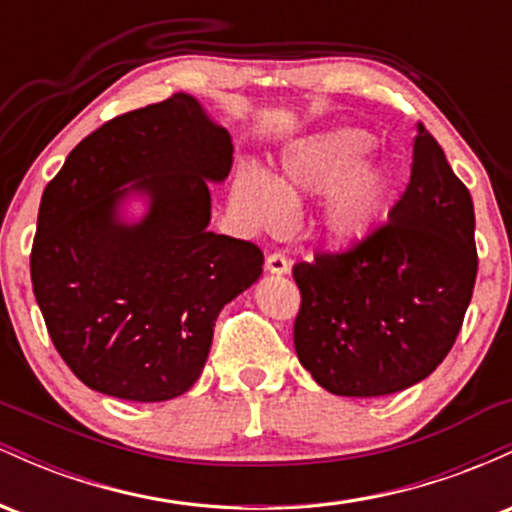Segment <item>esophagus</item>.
Listing matches in <instances>:
<instances>
[{"label": "esophagus", "instance_id": "esophagus-1", "mask_svg": "<svg viewBox=\"0 0 512 512\" xmlns=\"http://www.w3.org/2000/svg\"><path fill=\"white\" fill-rule=\"evenodd\" d=\"M264 267L272 274H286L289 272V260H286V255H281V252H272V255H267V260H264Z\"/></svg>", "mask_w": 512, "mask_h": 512}]
</instances>
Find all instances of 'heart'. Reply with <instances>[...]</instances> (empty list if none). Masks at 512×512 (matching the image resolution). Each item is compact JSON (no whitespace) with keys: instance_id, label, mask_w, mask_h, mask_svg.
I'll list each match as a JSON object with an SVG mask.
<instances>
[{"instance_id":"heart-1","label":"heart","mask_w":512,"mask_h":512,"mask_svg":"<svg viewBox=\"0 0 512 512\" xmlns=\"http://www.w3.org/2000/svg\"><path fill=\"white\" fill-rule=\"evenodd\" d=\"M368 134L334 129L293 144L284 154L276 180L255 168L238 170L231 185L233 211L252 228L284 226L289 202L322 195L320 228L342 245L366 240L390 207V175L366 161Z\"/></svg>"}]
</instances>
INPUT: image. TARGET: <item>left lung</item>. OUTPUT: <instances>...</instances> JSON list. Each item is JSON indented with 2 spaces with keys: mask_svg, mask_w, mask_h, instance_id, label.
<instances>
[{
  "mask_svg": "<svg viewBox=\"0 0 512 512\" xmlns=\"http://www.w3.org/2000/svg\"><path fill=\"white\" fill-rule=\"evenodd\" d=\"M477 267L472 195L419 122L409 185L387 223L349 250L293 267L298 361L342 397L421 383L462 330Z\"/></svg>",
  "mask_w": 512,
  "mask_h": 512,
  "instance_id": "obj_1",
  "label": "left lung"
}]
</instances>
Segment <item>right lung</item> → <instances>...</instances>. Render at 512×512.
<instances>
[{"mask_svg": "<svg viewBox=\"0 0 512 512\" xmlns=\"http://www.w3.org/2000/svg\"><path fill=\"white\" fill-rule=\"evenodd\" d=\"M231 163V134L175 93L105 122L48 182L33 293L57 354L91 390L166 402L197 383L216 317L264 262L250 240L207 231L209 180ZM132 191L150 211L125 224L119 202Z\"/></svg>", "mask_w": 512, "mask_h": 512, "instance_id": "add662e5", "label": "right lung"}]
</instances>
